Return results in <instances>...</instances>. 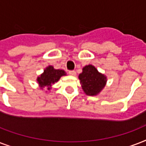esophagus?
<instances>
[{
    "mask_svg": "<svg viewBox=\"0 0 146 146\" xmlns=\"http://www.w3.org/2000/svg\"><path fill=\"white\" fill-rule=\"evenodd\" d=\"M68 74H69L70 75H72V76H75V75H76V72H74V71H69V72H68Z\"/></svg>",
    "mask_w": 146,
    "mask_h": 146,
    "instance_id": "obj_1",
    "label": "esophagus"
}]
</instances>
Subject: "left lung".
Here are the masks:
<instances>
[{
	"instance_id": "obj_1",
	"label": "left lung",
	"mask_w": 146,
	"mask_h": 146,
	"mask_svg": "<svg viewBox=\"0 0 146 146\" xmlns=\"http://www.w3.org/2000/svg\"><path fill=\"white\" fill-rule=\"evenodd\" d=\"M78 78L84 92L89 96L98 95L107 83V77L100 73L91 65H86L83 68Z\"/></svg>"
}]
</instances>
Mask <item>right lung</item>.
Wrapping results in <instances>:
<instances>
[{"mask_svg":"<svg viewBox=\"0 0 146 146\" xmlns=\"http://www.w3.org/2000/svg\"><path fill=\"white\" fill-rule=\"evenodd\" d=\"M64 75H66L64 70L55 69L53 66L49 65L45 68L43 73L37 78V82L41 88L46 87L47 90L49 91L53 84L57 82L61 77Z\"/></svg>","mask_w":146,"mask_h":146,"instance_id":"obj_1","label":"right lung"}]
</instances>
